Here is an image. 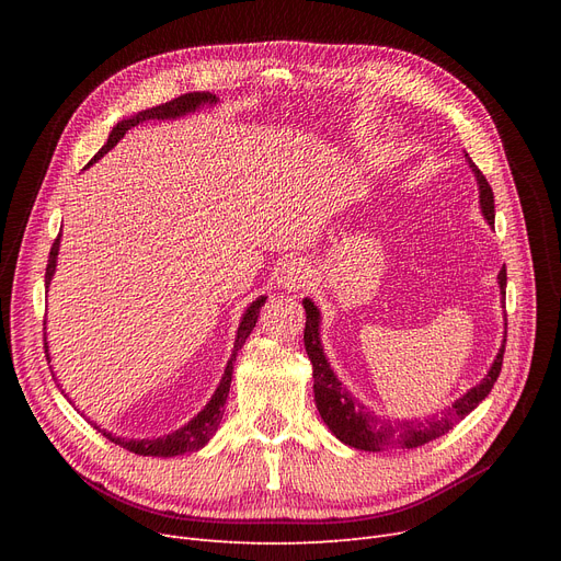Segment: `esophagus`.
Instances as JSON below:
<instances>
[{"label": "esophagus", "mask_w": 561, "mask_h": 561, "mask_svg": "<svg viewBox=\"0 0 561 561\" xmlns=\"http://www.w3.org/2000/svg\"><path fill=\"white\" fill-rule=\"evenodd\" d=\"M309 263L305 259H290L279 268V284L286 290H302L309 282Z\"/></svg>", "instance_id": "esophagus-1"}]
</instances>
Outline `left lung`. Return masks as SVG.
Here are the masks:
<instances>
[{"instance_id":"8db88e82","label":"left lung","mask_w":561,"mask_h":561,"mask_svg":"<svg viewBox=\"0 0 561 561\" xmlns=\"http://www.w3.org/2000/svg\"><path fill=\"white\" fill-rule=\"evenodd\" d=\"M468 165L473 168L476 180L480 186V206L482 214L489 225L495 220V209H493V191L486 182V176L480 172V168L470 161L466 154ZM497 284L500 293H503L505 300V286H507V271L503 265V271L497 273ZM305 311H307V325H305V347L307 355L313 366V396H316V407L320 411V419L325 421V425L332 430V434L343 440L345 446L357 448V450H368V453H379V450H411L430 444V440L444 436L450 432L463 416H468L493 389L495 379L500 375V368H503V357H505V341L503 347H500L497 357L493 359L491 370L486 377L470 389L466 396L455 400L453 407L440 411V416H427V419H411V421H391V419H381L375 411L364 407L359 400L352 398V393L341 385L339 377L328 364L325 352H322L320 345V311L318 307L305 298L302 300ZM507 325V322H505Z\"/></svg>"}]
</instances>
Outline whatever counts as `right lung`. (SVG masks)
<instances>
[{"label":"right lung","instance_id":"1","mask_svg":"<svg viewBox=\"0 0 561 561\" xmlns=\"http://www.w3.org/2000/svg\"><path fill=\"white\" fill-rule=\"evenodd\" d=\"M216 102H218V98L211 95V93H186V95H182V98H174V100L165 102V104H159V106H152V108L138 111L136 115L125 117V121H121V123H117V125L113 127V131L108 134L106 145L91 159V163H88V165H93L98 159H102V157L111 150V147H113L117 140H121L131 127L145 123V121H174V117H182V115H186V113L197 111V108L204 106V104H216ZM58 243H61V233L56 236V241H54V245H51V250H49L47 271H45V284H47V288H49V282H51L54 271H56ZM263 302H265L263 296L256 298V300L248 307V311L243 313L239 332H236L233 352H231V357H229V362H227V368H225V375H222V379H220V385H218L216 393L211 396L209 404H206L193 421H188L184 427H180L176 432L165 434V436H159V438H123V436H113L111 432H106V430H102L100 425L93 423L95 430L102 432L108 440H113L115 446H121V448H125V450H129V453H134V455H142V457H176V455H186V453L199 450V448L206 444V440H209V438L216 434V430H218V425H220V421H222L236 355H239V350L243 347L245 339H248L250 332L254 330L256 318H259V309L263 307ZM45 355H47V359H49L47 339H45Z\"/></svg>","mask_w":561,"mask_h":561}]
</instances>
